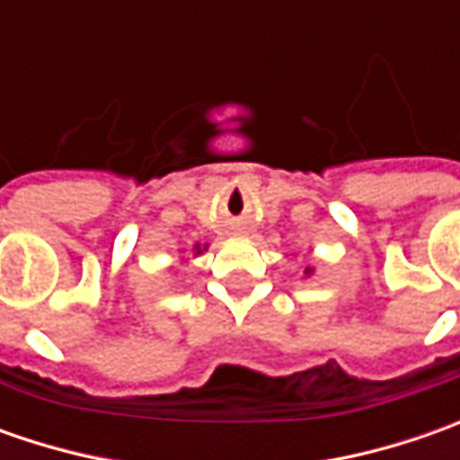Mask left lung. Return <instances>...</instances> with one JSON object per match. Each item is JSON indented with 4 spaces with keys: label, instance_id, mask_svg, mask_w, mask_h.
<instances>
[{
    "label": "left lung",
    "instance_id": "left-lung-1",
    "mask_svg": "<svg viewBox=\"0 0 460 460\" xmlns=\"http://www.w3.org/2000/svg\"><path fill=\"white\" fill-rule=\"evenodd\" d=\"M305 274H309V269H307V271H305Z\"/></svg>",
    "mask_w": 460,
    "mask_h": 460
}]
</instances>
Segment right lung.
<instances>
[{
	"label": "right lung",
	"instance_id": "obj_1",
	"mask_svg": "<svg viewBox=\"0 0 460 460\" xmlns=\"http://www.w3.org/2000/svg\"><path fill=\"white\" fill-rule=\"evenodd\" d=\"M194 253H202V245H194Z\"/></svg>",
	"mask_w": 460,
	"mask_h": 460
}]
</instances>
